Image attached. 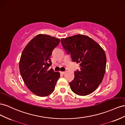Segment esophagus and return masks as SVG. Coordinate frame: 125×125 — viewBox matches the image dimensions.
I'll use <instances>...</instances> for the list:
<instances>
[{
  "label": "esophagus",
  "mask_w": 125,
  "mask_h": 125,
  "mask_svg": "<svg viewBox=\"0 0 125 125\" xmlns=\"http://www.w3.org/2000/svg\"><path fill=\"white\" fill-rule=\"evenodd\" d=\"M65 73V72H61V73L62 74H64Z\"/></svg>",
  "instance_id": "1"
}]
</instances>
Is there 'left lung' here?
<instances>
[{
    "mask_svg": "<svg viewBox=\"0 0 125 125\" xmlns=\"http://www.w3.org/2000/svg\"><path fill=\"white\" fill-rule=\"evenodd\" d=\"M63 49L71 54L73 62L80 63L74 80L69 84L77 95L85 96L93 92L101 83L105 73L106 57L97 42L84 35L77 34L61 39Z\"/></svg>",
    "mask_w": 125,
    "mask_h": 125,
    "instance_id": "8db88e82",
    "label": "left lung"
}]
</instances>
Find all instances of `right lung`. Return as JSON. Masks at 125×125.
<instances>
[{
  "label": "right lung",
  "instance_id": "right-lung-1",
  "mask_svg": "<svg viewBox=\"0 0 125 125\" xmlns=\"http://www.w3.org/2000/svg\"><path fill=\"white\" fill-rule=\"evenodd\" d=\"M60 40L47 34H38L28 43L21 54L19 70L24 83L37 96L44 97L54 91L60 73L48 70L50 57Z\"/></svg>",
  "mask_w": 125,
  "mask_h": 125
}]
</instances>
